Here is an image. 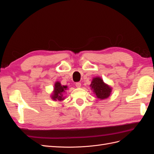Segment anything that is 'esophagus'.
Wrapping results in <instances>:
<instances>
[{
    "label": "esophagus",
    "instance_id": "34e87169",
    "mask_svg": "<svg viewBox=\"0 0 154 154\" xmlns=\"http://www.w3.org/2000/svg\"><path fill=\"white\" fill-rule=\"evenodd\" d=\"M75 85H76V87L79 88V87H81L82 84H81V83H80V82H76V84H75Z\"/></svg>",
    "mask_w": 154,
    "mask_h": 154
}]
</instances>
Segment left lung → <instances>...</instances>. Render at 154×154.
Returning a JSON list of instances; mask_svg holds the SVG:
<instances>
[{"mask_svg":"<svg viewBox=\"0 0 154 154\" xmlns=\"http://www.w3.org/2000/svg\"><path fill=\"white\" fill-rule=\"evenodd\" d=\"M91 86L97 98L105 99L110 95L112 88L105 84L100 77L93 78Z\"/></svg>","mask_w":154,"mask_h":154,"instance_id":"left-lung-1","label":"left lung"}]
</instances>
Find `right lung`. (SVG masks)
Instances as JSON below:
<instances>
[{
    "instance_id": "right-lung-1",
    "label": "right lung",
    "mask_w": 154,
    "mask_h": 154,
    "mask_svg": "<svg viewBox=\"0 0 154 154\" xmlns=\"http://www.w3.org/2000/svg\"><path fill=\"white\" fill-rule=\"evenodd\" d=\"M54 91L52 96V98L54 100L62 101L63 100V93L67 88V86H62L60 82L55 83Z\"/></svg>"
}]
</instances>
